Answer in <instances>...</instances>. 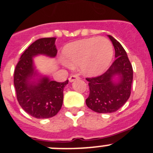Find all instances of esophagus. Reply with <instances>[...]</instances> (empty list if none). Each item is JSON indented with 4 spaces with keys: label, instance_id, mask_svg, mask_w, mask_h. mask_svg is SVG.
Returning <instances> with one entry per match:
<instances>
[{
    "label": "esophagus",
    "instance_id": "esophagus-1",
    "mask_svg": "<svg viewBox=\"0 0 153 153\" xmlns=\"http://www.w3.org/2000/svg\"><path fill=\"white\" fill-rule=\"evenodd\" d=\"M78 79H79V77L76 75H70L69 78H68V80H69L70 82H72V81H75V80H78Z\"/></svg>",
    "mask_w": 153,
    "mask_h": 153
}]
</instances>
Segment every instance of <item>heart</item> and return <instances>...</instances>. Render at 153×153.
Returning <instances> with one entry per match:
<instances>
[{
  "instance_id": "1",
  "label": "heart",
  "mask_w": 153,
  "mask_h": 153,
  "mask_svg": "<svg viewBox=\"0 0 153 153\" xmlns=\"http://www.w3.org/2000/svg\"><path fill=\"white\" fill-rule=\"evenodd\" d=\"M62 55L68 65H80L82 73L96 76L102 73L109 65L113 48L112 43L104 37L89 38L67 44Z\"/></svg>"
}]
</instances>
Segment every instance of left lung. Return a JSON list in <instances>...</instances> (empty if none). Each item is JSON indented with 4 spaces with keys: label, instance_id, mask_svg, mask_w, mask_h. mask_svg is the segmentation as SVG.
Here are the masks:
<instances>
[{
    "label": "left lung",
    "instance_id": "left-lung-1",
    "mask_svg": "<svg viewBox=\"0 0 153 153\" xmlns=\"http://www.w3.org/2000/svg\"><path fill=\"white\" fill-rule=\"evenodd\" d=\"M109 39L115 48L116 58L105 73L94 78H87L90 94L86 99L88 108L98 113H111L119 109L131 95L133 68L126 51L111 35ZM118 75L115 82L113 78Z\"/></svg>",
    "mask_w": 153,
    "mask_h": 153
}]
</instances>
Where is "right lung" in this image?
I'll use <instances>...</instances> for the list:
<instances>
[{
    "label": "right lung",
    "instance_id": "right-lung-1",
    "mask_svg": "<svg viewBox=\"0 0 153 153\" xmlns=\"http://www.w3.org/2000/svg\"><path fill=\"white\" fill-rule=\"evenodd\" d=\"M56 38H44L35 41L21 56L14 71V86L19 103L28 114L36 118H49L60 110L63 101V89L68 83L51 81L38 75L33 57L42 54L55 57L57 50Z\"/></svg>",
    "mask_w": 153,
    "mask_h": 153
}]
</instances>
